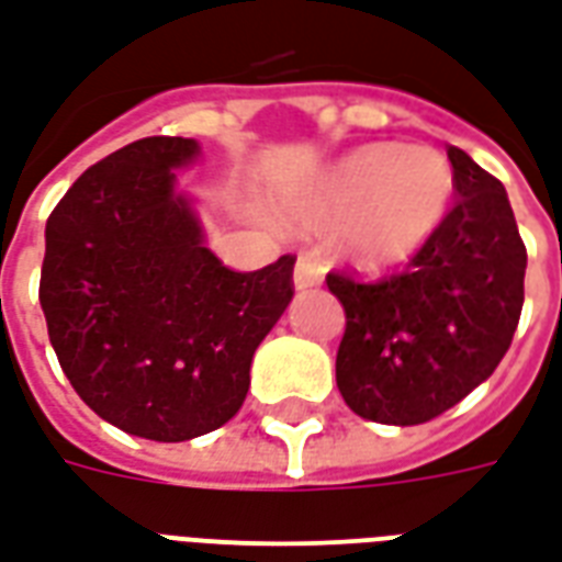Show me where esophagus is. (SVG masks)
Wrapping results in <instances>:
<instances>
[{"label": "esophagus", "instance_id": "obj_1", "mask_svg": "<svg viewBox=\"0 0 562 562\" xmlns=\"http://www.w3.org/2000/svg\"><path fill=\"white\" fill-rule=\"evenodd\" d=\"M324 280V265L310 252H301L297 256V265H294V285L297 289H313Z\"/></svg>", "mask_w": 562, "mask_h": 562}]
</instances>
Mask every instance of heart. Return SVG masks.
Listing matches in <instances>:
<instances>
[{
    "label": "heart",
    "instance_id": "obj_1",
    "mask_svg": "<svg viewBox=\"0 0 562 562\" xmlns=\"http://www.w3.org/2000/svg\"><path fill=\"white\" fill-rule=\"evenodd\" d=\"M450 160L426 145H366L348 154L324 184V214L345 220V249L381 268L417 252L435 235L452 199Z\"/></svg>",
    "mask_w": 562,
    "mask_h": 562
}]
</instances>
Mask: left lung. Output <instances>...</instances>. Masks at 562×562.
<instances>
[{
	"mask_svg": "<svg viewBox=\"0 0 562 562\" xmlns=\"http://www.w3.org/2000/svg\"><path fill=\"white\" fill-rule=\"evenodd\" d=\"M456 202L408 268L357 280L330 270L345 310L336 384L357 417L419 426L492 375L525 306L527 249L506 190L468 154L447 151Z\"/></svg>",
	"mask_w": 562,
	"mask_h": 562,
	"instance_id": "1",
	"label": "left lung"
}]
</instances>
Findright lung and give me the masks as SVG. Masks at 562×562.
<instances>
[{"instance_id":"obj_1","label":"right lung","mask_w":562,"mask_h":562,"mask_svg":"<svg viewBox=\"0 0 562 562\" xmlns=\"http://www.w3.org/2000/svg\"><path fill=\"white\" fill-rule=\"evenodd\" d=\"M199 145L145 136L89 166L47 220L41 310L61 372L98 417L190 440L235 417L249 363L294 294V256L232 270L172 190Z\"/></svg>"}]
</instances>
